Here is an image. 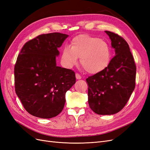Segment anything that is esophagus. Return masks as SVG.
<instances>
[{
    "label": "esophagus",
    "instance_id": "obj_1",
    "mask_svg": "<svg viewBox=\"0 0 150 150\" xmlns=\"http://www.w3.org/2000/svg\"><path fill=\"white\" fill-rule=\"evenodd\" d=\"M76 78L77 79H81V76L78 73H76Z\"/></svg>",
    "mask_w": 150,
    "mask_h": 150
}]
</instances>
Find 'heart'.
Here are the masks:
<instances>
[{
  "label": "heart",
  "mask_w": 150,
  "mask_h": 150,
  "mask_svg": "<svg viewBox=\"0 0 150 150\" xmlns=\"http://www.w3.org/2000/svg\"><path fill=\"white\" fill-rule=\"evenodd\" d=\"M63 63L71 67L78 62L89 74H97L109 65L110 49L103 40L88 34L76 36L71 41L70 47L63 48L61 54Z\"/></svg>",
  "instance_id": "b5f03b06"
}]
</instances>
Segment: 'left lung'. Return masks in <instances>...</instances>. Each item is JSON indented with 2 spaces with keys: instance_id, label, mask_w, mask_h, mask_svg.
<instances>
[{
  "instance_id": "8db88e82",
  "label": "left lung",
  "mask_w": 150,
  "mask_h": 150,
  "mask_svg": "<svg viewBox=\"0 0 150 150\" xmlns=\"http://www.w3.org/2000/svg\"><path fill=\"white\" fill-rule=\"evenodd\" d=\"M116 55L102 71L88 77V103L98 115L120 111L135 88L137 67L128 44L121 36L106 30Z\"/></svg>"
}]
</instances>
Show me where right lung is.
Listing matches in <instances>:
<instances>
[{
  "label": "right lung",
  "mask_w": 150,
  "mask_h": 150,
  "mask_svg": "<svg viewBox=\"0 0 150 150\" xmlns=\"http://www.w3.org/2000/svg\"><path fill=\"white\" fill-rule=\"evenodd\" d=\"M68 35H39L22 48L14 66L16 93L25 110L40 118H51L62 111L65 94L76 83L75 72L56 66L57 50Z\"/></svg>",
  "instance_id": "add662e5"
}]
</instances>
